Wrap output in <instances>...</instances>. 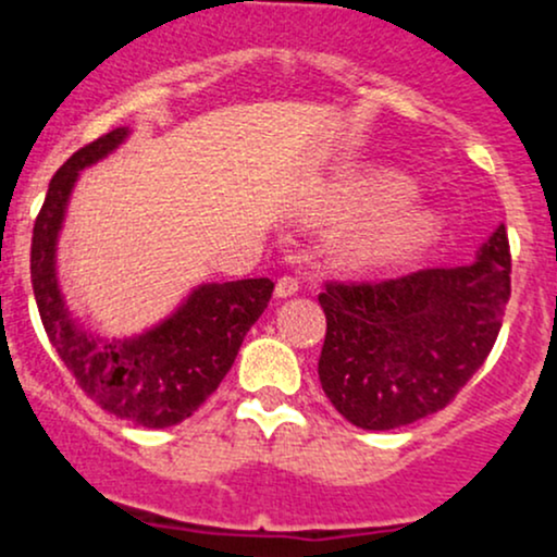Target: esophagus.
Masks as SVG:
<instances>
[{
	"label": "esophagus",
	"instance_id": "obj_1",
	"mask_svg": "<svg viewBox=\"0 0 557 557\" xmlns=\"http://www.w3.org/2000/svg\"><path fill=\"white\" fill-rule=\"evenodd\" d=\"M298 287H300V280L296 277V274H283V277L277 280V287H274V293H277L280 298H287V296H293Z\"/></svg>",
	"mask_w": 557,
	"mask_h": 557
}]
</instances>
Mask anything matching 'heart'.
Segmentation results:
<instances>
[{
  "mask_svg": "<svg viewBox=\"0 0 557 557\" xmlns=\"http://www.w3.org/2000/svg\"><path fill=\"white\" fill-rule=\"evenodd\" d=\"M417 198V188L395 172H372L359 183L332 196L330 212L341 222L376 220L367 233L348 246V257L359 264H385L413 257L437 235V216L432 212H400Z\"/></svg>",
  "mask_w": 557,
  "mask_h": 557,
  "instance_id": "b5f03b06",
  "label": "heart"
}]
</instances>
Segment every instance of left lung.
Here are the masks:
<instances>
[{
	"label": "left lung",
	"instance_id": "8db88e82",
	"mask_svg": "<svg viewBox=\"0 0 557 557\" xmlns=\"http://www.w3.org/2000/svg\"><path fill=\"white\" fill-rule=\"evenodd\" d=\"M510 298L500 225L471 267L341 283L319 293L327 335L319 382L361 430H395L443 411L487 361Z\"/></svg>",
	"mask_w": 557,
	"mask_h": 557
}]
</instances>
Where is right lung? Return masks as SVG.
Masks as SVG:
<instances>
[{"label":"right lung","instance_id":"obj_1","mask_svg":"<svg viewBox=\"0 0 557 557\" xmlns=\"http://www.w3.org/2000/svg\"><path fill=\"white\" fill-rule=\"evenodd\" d=\"M127 136L114 127L54 172L30 240V283L38 314L75 385L96 406L146 430L181 424L220 387L251 324L264 314L274 283L267 277L201 285L194 296L136 341L99 343L67 314L54 277V243L75 177Z\"/></svg>","mask_w":557,"mask_h":557}]
</instances>
